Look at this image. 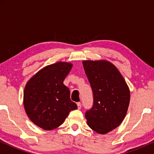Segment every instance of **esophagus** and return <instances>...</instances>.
Wrapping results in <instances>:
<instances>
[{
    "instance_id": "34e87169",
    "label": "esophagus",
    "mask_w": 154,
    "mask_h": 154,
    "mask_svg": "<svg viewBox=\"0 0 154 154\" xmlns=\"http://www.w3.org/2000/svg\"><path fill=\"white\" fill-rule=\"evenodd\" d=\"M77 109H81V103H80V102H77Z\"/></svg>"
}]
</instances>
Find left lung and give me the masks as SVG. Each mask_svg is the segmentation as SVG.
I'll use <instances>...</instances> for the list:
<instances>
[{"mask_svg": "<svg viewBox=\"0 0 154 154\" xmlns=\"http://www.w3.org/2000/svg\"><path fill=\"white\" fill-rule=\"evenodd\" d=\"M91 84L93 105L85 112L88 126L99 134L117 128L126 116L130 90L117 68L109 61H83Z\"/></svg>", "mask_w": 154, "mask_h": 154, "instance_id": "1", "label": "left lung"}]
</instances>
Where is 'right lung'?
<instances>
[{
	"mask_svg": "<svg viewBox=\"0 0 154 154\" xmlns=\"http://www.w3.org/2000/svg\"><path fill=\"white\" fill-rule=\"evenodd\" d=\"M72 64L57 62L44 67L26 83L24 106L29 119L37 126L51 130L63 124L69 112L77 109L70 99L69 89L63 80Z\"/></svg>",
	"mask_w": 154,
	"mask_h": 154,
	"instance_id": "1",
	"label": "right lung"
}]
</instances>
